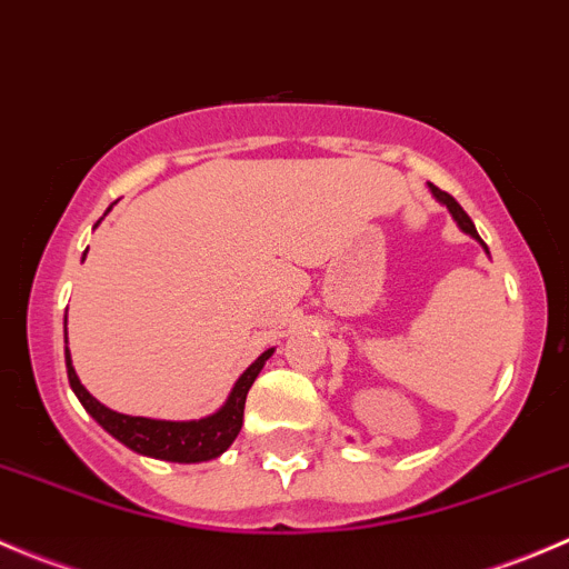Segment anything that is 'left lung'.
I'll return each instance as SVG.
<instances>
[{"label":"left lung","instance_id":"8db88e82","mask_svg":"<svg viewBox=\"0 0 569 569\" xmlns=\"http://www.w3.org/2000/svg\"><path fill=\"white\" fill-rule=\"evenodd\" d=\"M429 189H432V194H435V198H438V200H440V203H443V206H446V209H449V211H451V217H455V220H457V226H460V228H462V231H465V233H468V237L479 239V242H481V237H479V233H476V226H473V220H470V217H468V214H465V209H462V206H460V203H457V200H455V198H451V194H449V192H443V189H438V187H435V183H429ZM481 248H485V250H487V244H485V242H481Z\"/></svg>","mask_w":569,"mask_h":569}]
</instances>
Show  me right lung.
I'll list each match as a JSON object with an SVG mask.
<instances>
[{
    "mask_svg": "<svg viewBox=\"0 0 569 569\" xmlns=\"http://www.w3.org/2000/svg\"><path fill=\"white\" fill-rule=\"evenodd\" d=\"M274 349L258 355L256 363L248 366L242 377L233 386L231 396L226 405L214 412V416L198 418V421H159V418H142V416H123L109 407L101 405L99 399L88 393V388L79 382L77 371H73L71 352L66 347V369L68 382H71L73 393L82 401L84 410L112 435L123 446H129L137 455L153 457V460H168V462H206L220 457L228 446L237 440L239 429H242L244 418V399H248L250 386L256 382L258 371L269 360Z\"/></svg>",
    "mask_w": 569,
    "mask_h": 569,
    "instance_id": "1",
    "label": "right lung"
}]
</instances>
